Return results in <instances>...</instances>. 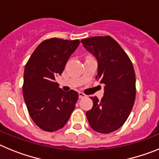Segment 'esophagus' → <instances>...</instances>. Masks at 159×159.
Segmentation results:
<instances>
[{
	"label": "esophagus",
	"instance_id": "obj_1",
	"mask_svg": "<svg viewBox=\"0 0 159 159\" xmlns=\"http://www.w3.org/2000/svg\"><path fill=\"white\" fill-rule=\"evenodd\" d=\"M78 96H79V98H83L85 97V94L82 93V92H79V93H78Z\"/></svg>",
	"mask_w": 159,
	"mask_h": 159
}]
</instances>
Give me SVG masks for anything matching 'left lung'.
<instances>
[{
    "mask_svg": "<svg viewBox=\"0 0 159 159\" xmlns=\"http://www.w3.org/2000/svg\"><path fill=\"white\" fill-rule=\"evenodd\" d=\"M81 42L98 60L96 78L105 85L102 98H90L93 105L86 117L93 130L111 133L125 123L134 104L136 79L133 64L110 36L85 38Z\"/></svg>",
    "mask_w": 159,
    "mask_h": 159,
    "instance_id": "8db88e82",
    "label": "left lung"
}]
</instances>
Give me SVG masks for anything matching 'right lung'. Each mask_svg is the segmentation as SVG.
I'll use <instances>...</instances> for the list:
<instances>
[{
  "label": "right lung",
  "instance_id": "obj_1",
  "mask_svg": "<svg viewBox=\"0 0 159 159\" xmlns=\"http://www.w3.org/2000/svg\"><path fill=\"white\" fill-rule=\"evenodd\" d=\"M79 44V40L46 39L26 63L23 96L32 120L43 130L53 132L64 127L75 108L78 92H65L54 80Z\"/></svg>",
  "mask_w": 159,
  "mask_h": 159
}]
</instances>
